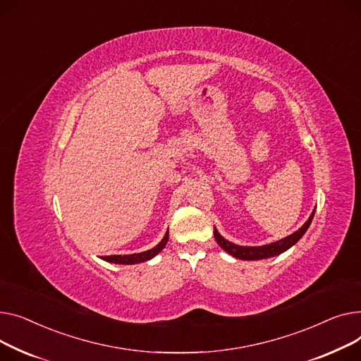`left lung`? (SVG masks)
<instances>
[{"label": "left lung", "instance_id": "1", "mask_svg": "<svg viewBox=\"0 0 361 361\" xmlns=\"http://www.w3.org/2000/svg\"><path fill=\"white\" fill-rule=\"evenodd\" d=\"M313 216H314V209L313 213L310 214V217L307 219V221L298 230L294 231L293 235L281 239V240H277L274 243H269V245H262V246H239V245H235L231 243L228 240H226L220 233L217 231V228L214 227V238L217 240V243L220 245L221 249H224L228 255L235 257L238 259H243V261H257V259H265V258H271V257H277L280 255V253L286 252L287 249H290L293 245L298 243L302 236L306 233V230L309 228L312 220H313Z\"/></svg>", "mask_w": 361, "mask_h": 361}]
</instances>
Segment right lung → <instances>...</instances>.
<instances>
[{
    "label": "right lung",
    "mask_w": 361,
    "mask_h": 361,
    "mask_svg": "<svg viewBox=\"0 0 361 361\" xmlns=\"http://www.w3.org/2000/svg\"><path fill=\"white\" fill-rule=\"evenodd\" d=\"M169 240V231H166L164 238L161 239V242L154 246L153 249L150 250H145V252H141V253H133V255H111V257H103L102 259L108 261V262H112V264H122V265H133V264H140V262H145L148 259L154 258L157 253L166 246Z\"/></svg>",
    "instance_id": "add662e5"
}]
</instances>
